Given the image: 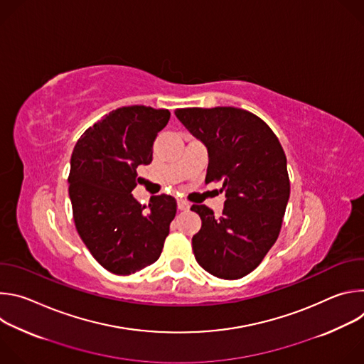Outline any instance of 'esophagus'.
<instances>
[{"mask_svg":"<svg viewBox=\"0 0 364 364\" xmlns=\"http://www.w3.org/2000/svg\"><path fill=\"white\" fill-rule=\"evenodd\" d=\"M177 207H178L180 210H188V209H190V204H188L186 200H181V198H180V200L177 201Z\"/></svg>","mask_w":364,"mask_h":364,"instance_id":"1","label":"esophagus"}]
</instances>
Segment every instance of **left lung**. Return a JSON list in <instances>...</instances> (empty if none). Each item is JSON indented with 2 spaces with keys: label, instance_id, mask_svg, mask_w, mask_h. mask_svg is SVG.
I'll list each match as a JSON object with an SVG mask.
<instances>
[{
  "label": "left lung",
  "instance_id": "8db88e82",
  "mask_svg": "<svg viewBox=\"0 0 364 364\" xmlns=\"http://www.w3.org/2000/svg\"><path fill=\"white\" fill-rule=\"evenodd\" d=\"M180 122L209 152L205 183L222 181L223 212L204 204L193 236L198 265L222 279H239L262 262L279 236L289 198L287 157L274 131L259 117L233 107L177 109Z\"/></svg>",
  "mask_w": 364,
  "mask_h": 364
}]
</instances>
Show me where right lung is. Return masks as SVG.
I'll return each mask as SVG.
<instances>
[{
  "mask_svg": "<svg viewBox=\"0 0 364 364\" xmlns=\"http://www.w3.org/2000/svg\"><path fill=\"white\" fill-rule=\"evenodd\" d=\"M168 109L118 108L87 128L70 160L69 196L76 230L96 261L115 275L135 274L160 257L176 198L152 196L139 204L131 191L136 168L152 161V144Z\"/></svg>",
  "mask_w": 364,
  "mask_h": 364,
  "instance_id": "right-lung-1",
  "label": "right lung"
}]
</instances>
